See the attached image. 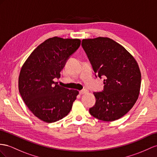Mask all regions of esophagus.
I'll use <instances>...</instances> for the list:
<instances>
[{
  "label": "esophagus",
  "instance_id": "1",
  "mask_svg": "<svg viewBox=\"0 0 157 157\" xmlns=\"http://www.w3.org/2000/svg\"><path fill=\"white\" fill-rule=\"evenodd\" d=\"M87 93H88V90H83L79 91L80 95H83V94H86Z\"/></svg>",
  "mask_w": 157,
  "mask_h": 157
}]
</instances>
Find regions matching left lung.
<instances>
[{
  "instance_id": "left-lung-1",
  "label": "left lung",
  "mask_w": 157,
  "mask_h": 157,
  "mask_svg": "<svg viewBox=\"0 0 157 157\" xmlns=\"http://www.w3.org/2000/svg\"><path fill=\"white\" fill-rule=\"evenodd\" d=\"M82 46L95 73L105 78L103 91L94 92L96 102L90 114L103 121L120 119L139 98L141 74L137 62L125 48L109 38L83 39Z\"/></svg>"
}]
</instances>
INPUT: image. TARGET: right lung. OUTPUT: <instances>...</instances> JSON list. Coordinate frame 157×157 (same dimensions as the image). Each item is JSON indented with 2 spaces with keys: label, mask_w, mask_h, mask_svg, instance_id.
Masks as SVG:
<instances>
[{
  "label": "right lung",
  "mask_w": 157,
  "mask_h": 157,
  "mask_svg": "<svg viewBox=\"0 0 157 157\" xmlns=\"http://www.w3.org/2000/svg\"><path fill=\"white\" fill-rule=\"evenodd\" d=\"M79 39L48 38L32 52L18 78V90L28 108L46 123L65 117L79 91L68 90L54 81L60 78L70 56L78 49Z\"/></svg>",
  "instance_id": "right-lung-1"
}]
</instances>
